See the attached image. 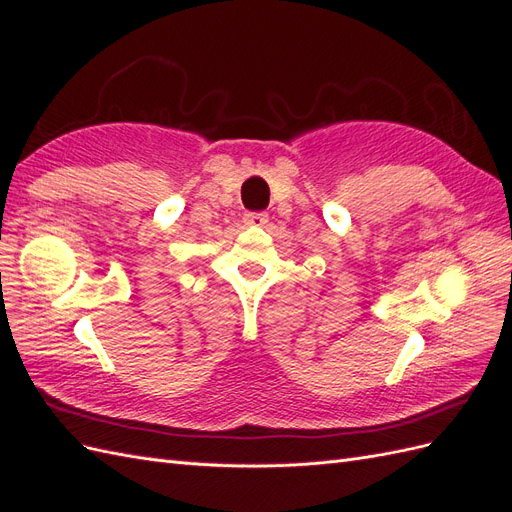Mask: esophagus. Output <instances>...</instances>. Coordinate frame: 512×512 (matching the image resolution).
I'll return each mask as SVG.
<instances>
[{
	"label": "esophagus",
	"mask_w": 512,
	"mask_h": 512,
	"mask_svg": "<svg viewBox=\"0 0 512 512\" xmlns=\"http://www.w3.org/2000/svg\"><path fill=\"white\" fill-rule=\"evenodd\" d=\"M243 222L247 226H265L269 222V215L265 211H247L243 215Z\"/></svg>",
	"instance_id": "34e87169"
}]
</instances>
